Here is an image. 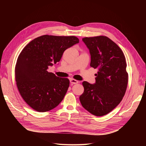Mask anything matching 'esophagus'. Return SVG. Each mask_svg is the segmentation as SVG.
<instances>
[{"instance_id":"1","label":"esophagus","mask_w":146,"mask_h":146,"mask_svg":"<svg viewBox=\"0 0 146 146\" xmlns=\"http://www.w3.org/2000/svg\"><path fill=\"white\" fill-rule=\"evenodd\" d=\"M70 82L72 84H77V83H79V82H78V80H75V79H72L70 80Z\"/></svg>"}]
</instances>
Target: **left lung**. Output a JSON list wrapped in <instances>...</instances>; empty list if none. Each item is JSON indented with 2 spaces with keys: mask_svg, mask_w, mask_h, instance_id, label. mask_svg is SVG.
Wrapping results in <instances>:
<instances>
[{
  "mask_svg": "<svg viewBox=\"0 0 146 146\" xmlns=\"http://www.w3.org/2000/svg\"><path fill=\"white\" fill-rule=\"evenodd\" d=\"M89 50L90 67L98 68L96 82L84 81L80 96L84 108L95 116L105 115L121 102L126 92L128 74L123 52L117 44L105 36L82 39Z\"/></svg>",
  "mask_w": 146,
  "mask_h": 146,
  "instance_id": "1",
  "label": "left lung"
}]
</instances>
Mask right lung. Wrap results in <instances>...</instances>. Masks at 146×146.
I'll use <instances>...</instances> for the list:
<instances>
[{"mask_svg": "<svg viewBox=\"0 0 146 146\" xmlns=\"http://www.w3.org/2000/svg\"><path fill=\"white\" fill-rule=\"evenodd\" d=\"M79 42L74 36L44 35L35 38L22 50L15 66V80L22 98L33 109L47 112L62 101L70 81L47 69L59 62L66 49Z\"/></svg>", "mask_w": 146, "mask_h": 146, "instance_id": "add662e5", "label": "right lung"}]
</instances>
